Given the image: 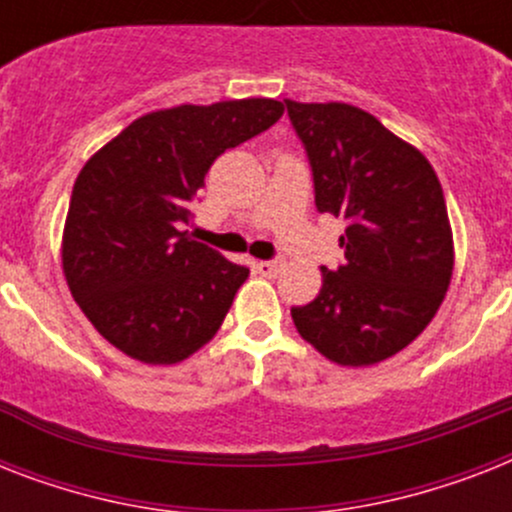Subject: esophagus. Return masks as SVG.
Returning a JSON list of instances; mask_svg holds the SVG:
<instances>
[{"label":"esophagus","mask_w":512,"mask_h":512,"mask_svg":"<svg viewBox=\"0 0 512 512\" xmlns=\"http://www.w3.org/2000/svg\"><path fill=\"white\" fill-rule=\"evenodd\" d=\"M281 260H260V263H255V268L260 273H263V276H273V273H279L281 271Z\"/></svg>","instance_id":"34e87169"}]
</instances>
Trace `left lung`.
Here are the masks:
<instances>
[{"instance_id": "8db88e82", "label": "left lung", "mask_w": 512, "mask_h": 512, "mask_svg": "<svg viewBox=\"0 0 512 512\" xmlns=\"http://www.w3.org/2000/svg\"><path fill=\"white\" fill-rule=\"evenodd\" d=\"M311 162L316 209L345 220V263L321 268L316 300L292 308L297 332L340 366L404 350L452 281V225L441 183L414 146L348 103L284 100Z\"/></svg>"}]
</instances>
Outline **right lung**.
Returning <instances> with one entry per match:
<instances>
[{
  "instance_id": "1",
  "label": "right lung",
  "mask_w": 512,
  "mask_h": 512,
  "mask_svg": "<svg viewBox=\"0 0 512 512\" xmlns=\"http://www.w3.org/2000/svg\"><path fill=\"white\" fill-rule=\"evenodd\" d=\"M281 114L284 103L271 98L164 108L84 164L63 228V273L114 348L143 364H177L215 337L249 268L183 225L217 156Z\"/></svg>"
}]
</instances>
